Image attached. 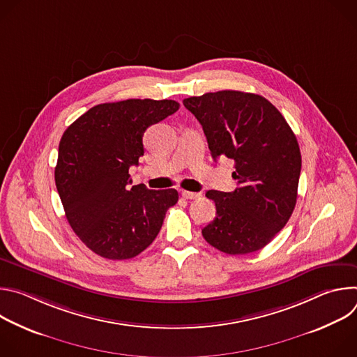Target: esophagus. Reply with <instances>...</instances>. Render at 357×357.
<instances>
[{
	"label": "esophagus",
	"instance_id": "1",
	"mask_svg": "<svg viewBox=\"0 0 357 357\" xmlns=\"http://www.w3.org/2000/svg\"><path fill=\"white\" fill-rule=\"evenodd\" d=\"M182 196L185 199H189V200H193V199H199L202 195L197 193V192H189V190H182Z\"/></svg>",
	"mask_w": 357,
	"mask_h": 357
}]
</instances>
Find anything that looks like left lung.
Segmentation results:
<instances>
[{
    "mask_svg": "<svg viewBox=\"0 0 357 357\" xmlns=\"http://www.w3.org/2000/svg\"><path fill=\"white\" fill-rule=\"evenodd\" d=\"M206 135L211 154L234 164L233 192L208 190L216 218L202 229L226 254L267 245L289 220L301 174V151L282 114L263 96L236 90L183 100Z\"/></svg>",
    "mask_w": 357,
    "mask_h": 357,
    "instance_id": "1",
    "label": "left lung"
}]
</instances>
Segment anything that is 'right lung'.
Masks as SVG:
<instances>
[{"label":"right lung","instance_id":"obj_1","mask_svg":"<svg viewBox=\"0 0 357 357\" xmlns=\"http://www.w3.org/2000/svg\"><path fill=\"white\" fill-rule=\"evenodd\" d=\"M175 100L130 98L97 105L59 142L55 182L66 219L100 257L128 260L158 236L175 189L130 186V167L144 155L145 130L178 112Z\"/></svg>","mask_w":357,"mask_h":357}]
</instances>
